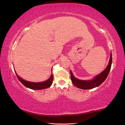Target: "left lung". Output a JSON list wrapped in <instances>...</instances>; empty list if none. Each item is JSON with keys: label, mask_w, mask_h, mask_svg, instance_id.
Segmentation results:
<instances>
[{"label": "left lung", "mask_w": 125, "mask_h": 125, "mask_svg": "<svg viewBox=\"0 0 125 125\" xmlns=\"http://www.w3.org/2000/svg\"><path fill=\"white\" fill-rule=\"evenodd\" d=\"M112 62V53L111 52L109 62H108V64L106 68H105V69L99 74L94 76L92 79H89V80H81V79L76 78L73 76L72 71L70 70L71 81H72L74 85L81 89L88 90L98 87L100 84H102L106 79L111 70Z\"/></svg>", "instance_id": "1"}]
</instances>
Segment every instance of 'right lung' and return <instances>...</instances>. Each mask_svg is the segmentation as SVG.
<instances>
[{
	"mask_svg": "<svg viewBox=\"0 0 125 125\" xmlns=\"http://www.w3.org/2000/svg\"><path fill=\"white\" fill-rule=\"evenodd\" d=\"M15 71V70H14ZM15 73H16L17 77L21 83L23 85L25 86L27 88L32 89V90H43L47 88H48L50 86L52 85V81H53V76L52 74L50 75V77L47 79V80L43 81V82H30L26 81L25 79H22L20 76H19L18 74L15 71Z\"/></svg>",
	"mask_w": 125,
	"mask_h": 125,
	"instance_id": "obj_1",
	"label": "right lung"
}]
</instances>
